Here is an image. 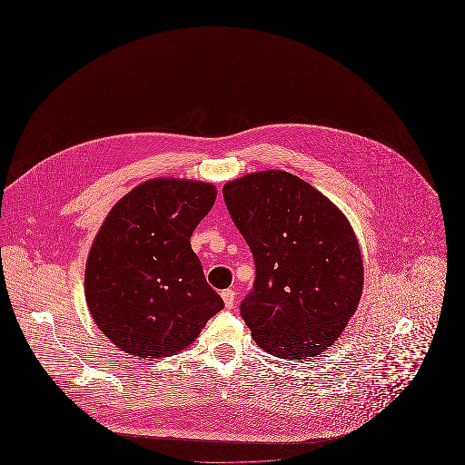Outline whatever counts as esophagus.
<instances>
[{
    "mask_svg": "<svg viewBox=\"0 0 465 465\" xmlns=\"http://www.w3.org/2000/svg\"><path fill=\"white\" fill-rule=\"evenodd\" d=\"M222 298L226 309H233V305H235V291H232V289L223 291Z\"/></svg>",
    "mask_w": 465,
    "mask_h": 465,
    "instance_id": "1",
    "label": "esophagus"
}]
</instances>
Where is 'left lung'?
Instances as JSON below:
<instances>
[{
	"label": "left lung",
	"mask_w": 465,
	"mask_h": 465,
	"mask_svg": "<svg viewBox=\"0 0 465 465\" xmlns=\"http://www.w3.org/2000/svg\"><path fill=\"white\" fill-rule=\"evenodd\" d=\"M223 197L256 265L254 288L241 305L251 336L288 361L326 352L364 286L352 224L331 200L286 171L228 181Z\"/></svg>",
	"instance_id": "obj_1"
}]
</instances>
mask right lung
Instances as JSON below:
<instances>
[{
    "mask_svg": "<svg viewBox=\"0 0 465 465\" xmlns=\"http://www.w3.org/2000/svg\"><path fill=\"white\" fill-rule=\"evenodd\" d=\"M216 195L211 183L156 177L118 200L101 224L85 300L97 328L125 354L184 351L224 307L190 243Z\"/></svg>",
    "mask_w": 465,
    "mask_h": 465,
    "instance_id": "right-lung-1",
    "label": "right lung"
}]
</instances>
